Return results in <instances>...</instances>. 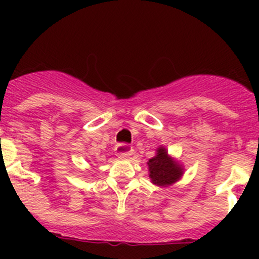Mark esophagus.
<instances>
[{
    "instance_id": "34e87169",
    "label": "esophagus",
    "mask_w": 259,
    "mask_h": 259,
    "mask_svg": "<svg viewBox=\"0 0 259 259\" xmlns=\"http://www.w3.org/2000/svg\"><path fill=\"white\" fill-rule=\"evenodd\" d=\"M115 151H116V155L120 156V158H127V156L133 154V146L121 143V144L116 145Z\"/></svg>"
}]
</instances>
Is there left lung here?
<instances>
[{
    "instance_id": "8db88e82",
    "label": "left lung",
    "mask_w": 259,
    "mask_h": 259,
    "mask_svg": "<svg viewBox=\"0 0 259 259\" xmlns=\"http://www.w3.org/2000/svg\"><path fill=\"white\" fill-rule=\"evenodd\" d=\"M149 177L156 185H169L177 182L183 174V168L178 163L168 156V151L164 148H159L158 153L148 163Z\"/></svg>"
}]
</instances>
